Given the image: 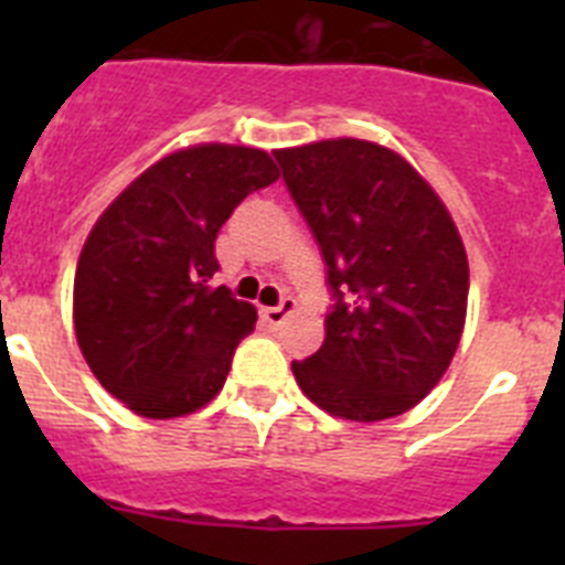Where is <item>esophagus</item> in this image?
I'll list each match as a JSON object with an SVG mask.
<instances>
[{
	"instance_id": "34e87169",
	"label": "esophagus",
	"mask_w": 565,
	"mask_h": 565,
	"mask_svg": "<svg viewBox=\"0 0 565 565\" xmlns=\"http://www.w3.org/2000/svg\"><path fill=\"white\" fill-rule=\"evenodd\" d=\"M297 311V299L294 297H282L279 299V306H268V308H259V317H263V322L271 328H279L282 322H286L291 313Z\"/></svg>"
}]
</instances>
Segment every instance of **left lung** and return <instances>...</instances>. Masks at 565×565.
I'll list each match as a JSON object with an SVG mask.
<instances>
[{"mask_svg":"<svg viewBox=\"0 0 565 565\" xmlns=\"http://www.w3.org/2000/svg\"><path fill=\"white\" fill-rule=\"evenodd\" d=\"M274 158L333 294L322 348L291 362L297 384L331 416H402L436 387L461 342V234L430 183L393 149L333 138Z\"/></svg>","mask_w":565,"mask_h":565,"instance_id":"8db88e82","label":"left lung"}]
</instances>
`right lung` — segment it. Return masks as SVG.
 <instances>
[{
	"label": "right lung",
	"instance_id": "obj_1",
	"mask_svg": "<svg viewBox=\"0 0 565 565\" xmlns=\"http://www.w3.org/2000/svg\"><path fill=\"white\" fill-rule=\"evenodd\" d=\"M277 178L263 149H181L138 174L89 232L73 286L78 348L138 416H186L221 393L257 311L212 286L214 239Z\"/></svg>",
	"mask_w": 565,
	"mask_h": 565
}]
</instances>
